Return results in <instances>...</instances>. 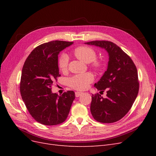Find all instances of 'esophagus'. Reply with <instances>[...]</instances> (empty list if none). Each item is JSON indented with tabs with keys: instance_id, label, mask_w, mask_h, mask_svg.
I'll list each match as a JSON object with an SVG mask.
<instances>
[{
	"instance_id": "obj_1",
	"label": "esophagus",
	"mask_w": 156,
	"mask_h": 156,
	"mask_svg": "<svg viewBox=\"0 0 156 156\" xmlns=\"http://www.w3.org/2000/svg\"><path fill=\"white\" fill-rule=\"evenodd\" d=\"M83 94V92H75V96H76L77 98L79 97L80 96H81Z\"/></svg>"
}]
</instances>
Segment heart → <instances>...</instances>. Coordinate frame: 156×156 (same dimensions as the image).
Masks as SVG:
<instances>
[{
    "label": "heart",
    "instance_id": "b5f03b06",
    "mask_svg": "<svg viewBox=\"0 0 156 156\" xmlns=\"http://www.w3.org/2000/svg\"><path fill=\"white\" fill-rule=\"evenodd\" d=\"M73 55L85 63L90 62L92 68L95 70H100L103 66V63L100 60L96 58V52L88 46L82 45L75 48L73 50ZM69 62L68 56L66 53H62L58 58V67L60 70L65 71L68 68ZM94 81V76L90 73L75 75L68 80L70 87L78 90L87 89L89 84Z\"/></svg>",
    "mask_w": 156,
    "mask_h": 156
}]
</instances>
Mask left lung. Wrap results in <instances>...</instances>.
<instances>
[{
  "mask_svg": "<svg viewBox=\"0 0 156 156\" xmlns=\"http://www.w3.org/2000/svg\"><path fill=\"white\" fill-rule=\"evenodd\" d=\"M105 49L108 54L107 71L95 87L100 92L107 90V98L92 95L90 111L101 123H113L122 119L130 110L139 88L137 69L133 60L120 48L108 41L84 43Z\"/></svg>",
  "mask_w": 156,
  "mask_h": 156,
  "instance_id": "1",
  "label": "left lung"
}]
</instances>
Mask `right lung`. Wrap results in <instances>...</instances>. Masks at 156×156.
Instances as JSON below:
<instances>
[{"label": "right lung", "instance_id": "obj_1", "mask_svg": "<svg viewBox=\"0 0 156 156\" xmlns=\"http://www.w3.org/2000/svg\"><path fill=\"white\" fill-rule=\"evenodd\" d=\"M73 42L51 41L33 50L23 65L20 92L23 101L33 119L46 126L62 123L68 116L75 98L73 91L62 95L51 91L55 80L60 76L58 55Z\"/></svg>", "mask_w": 156, "mask_h": 156}]
</instances>
